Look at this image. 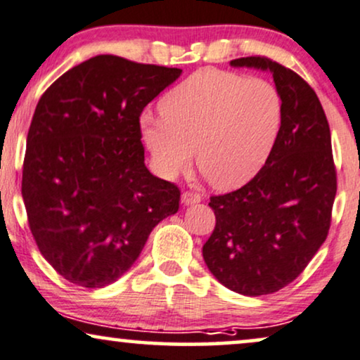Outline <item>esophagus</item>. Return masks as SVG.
Returning a JSON list of instances; mask_svg holds the SVG:
<instances>
[{"label": "esophagus", "instance_id": "1", "mask_svg": "<svg viewBox=\"0 0 360 360\" xmlns=\"http://www.w3.org/2000/svg\"><path fill=\"white\" fill-rule=\"evenodd\" d=\"M181 201H183V205H184V206L198 205V202L201 201V196H199V194H196V193H189V191H186V193L181 194Z\"/></svg>", "mask_w": 360, "mask_h": 360}]
</instances>
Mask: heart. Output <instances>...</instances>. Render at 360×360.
Masks as SVG:
<instances>
[{"mask_svg":"<svg viewBox=\"0 0 360 360\" xmlns=\"http://www.w3.org/2000/svg\"><path fill=\"white\" fill-rule=\"evenodd\" d=\"M139 119L155 171L176 177L191 162L218 189L245 184L265 166L281 127V97L270 82L202 68Z\"/></svg>","mask_w":360,"mask_h":360,"instance_id":"heart-1","label":"heart"}]
</instances>
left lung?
<instances>
[{
  "label": "left lung",
  "mask_w": 360,
  "mask_h": 360,
  "mask_svg": "<svg viewBox=\"0 0 360 360\" xmlns=\"http://www.w3.org/2000/svg\"><path fill=\"white\" fill-rule=\"evenodd\" d=\"M229 65L270 72L283 114L258 174L236 191L211 198L216 226L202 258L226 288L268 295L292 283L327 238L337 193L330 129L317 94L293 70L265 56Z\"/></svg>",
  "instance_id": "left-lung-1"
}]
</instances>
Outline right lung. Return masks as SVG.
<instances>
[{
  "instance_id": "obj_1",
  "label": "right lung",
  "mask_w": 360,
  "mask_h": 360,
  "mask_svg": "<svg viewBox=\"0 0 360 360\" xmlns=\"http://www.w3.org/2000/svg\"><path fill=\"white\" fill-rule=\"evenodd\" d=\"M181 73L97 55L41 95L21 194L38 250L70 283H114L155 224L179 210L177 186L146 167L139 117Z\"/></svg>"
}]
</instances>
